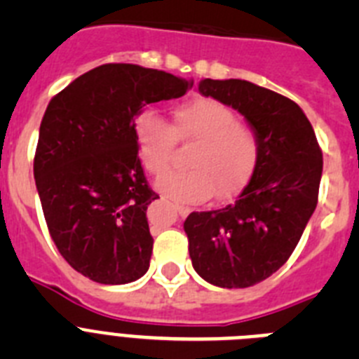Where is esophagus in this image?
Wrapping results in <instances>:
<instances>
[{
  "mask_svg": "<svg viewBox=\"0 0 359 359\" xmlns=\"http://www.w3.org/2000/svg\"><path fill=\"white\" fill-rule=\"evenodd\" d=\"M174 208H176V212L180 215H182V217H185V215H189V212H190V208H187V207H183V205H174Z\"/></svg>",
  "mask_w": 359,
  "mask_h": 359,
  "instance_id": "34e87169",
  "label": "esophagus"
}]
</instances>
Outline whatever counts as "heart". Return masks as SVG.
<instances>
[{
  "instance_id": "heart-1",
  "label": "heart",
  "mask_w": 359,
  "mask_h": 359,
  "mask_svg": "<svg viewBox=\"0 0 359 359\" xmlns=\"http://www.w3.org/2000/svg\"><path fill=\"white\" fill-rule=\"evenodd\" d=\"M142 163L161 174L170 163L176 140L196 142L189 151L190 169L170 170L156 189L176 201H203L215 189L217 198H230L246 183L257 161L255 135L236 113L212 98H194L174 109V126L154 111H144L135 122Z\"/></svg>"
}]
</instances>
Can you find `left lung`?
I'll return each mask as SVG.
<instances>
[{
	"instance_id": "1",
	"label": "left lung",
	"mask_w": 359,
	"mask_h": 359,
	"mask_svg": "<svg viewBox=\"0 0 359 359\" xmlns=\"http://www.w3.org/2000/svg\"><path fill=\"white\" fill-rule=\"evenodd\" d=\"M239 111L257 140V161L236 203L192 212L183 228L192 266L219 287H250L290 259L318 203L322 151L298 104L241 79L198 84Z\"/></svg>"
}]
</instances>
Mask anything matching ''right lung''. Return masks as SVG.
Returning a JSON list of instances; mask_svg holds the SVG:
<instances>
[{
	"label": "right lung",
	"instance_id": "1",
	"mask_svg": "<svg viewBox=\"0 0 359 359\" xmlns=\"http://www.w3.org/2000/svg\"><path fill=\"white\" fill-rule=\"evenodd\" d=\"M194 81L138 65H102L50 100L34 177L50 236L75 271L98 284L144 277L152 253L135 120L147 104L180 98Z\"/></svg>",
	"mask_w": 359,
	"mask_h": 359
}]
</instances>
